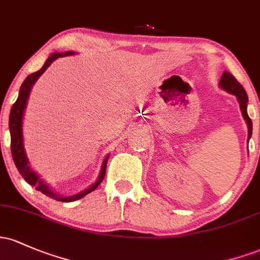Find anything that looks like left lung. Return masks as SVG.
I'll list each match as a JSON object with an SVG mask.
<instances>
[{"label":"left lung","instance_id":"obj_1","mask_svg":"<svg viewBox=\"0 0 260 260\" xmlns=\"http://www.w3.org/2000/svg\"><path fill=\"white\" fill-rule=\"evenodd\" d=\"M218 85L219 87L223 88L224 91L235 95L237 100H238L239 107H241V111H242V116L244 117V119H246L247 125H248V141H249V138L252 137V119L249 118V116H248L247 113L248 96H247L246 90H244L243 86L237 81L235 76H233L232 74L228 73V71H224V73L222 74Z\"/></svg>","mask_w":260,"mask_h":260}]
</instances>
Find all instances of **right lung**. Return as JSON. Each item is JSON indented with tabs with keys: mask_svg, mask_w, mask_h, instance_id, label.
<instances>
[{
	"mask_svg": "<svg viewBox=\"0 0 260 260\" xmlns=\"http://www.w3.org/2000/svg\"><path fill=\"white\" fill-rule=\"evenodd\" d=\"M75 54L74 51H65V53H53L49 58L47 59L45 64L43 65V68L41 70L36 71V73L30 74V75L27 76V79L24 80L23 84H22L21 88H19V95L17 101L14 102L12 108H11V113H10V132H11V153H12V158L14 164H16L17 169H18L19 174L24 178V180L28 182L29 185L36 187V190L41 191V192L47 195L48 198H51L54 200H58V201L61 202H71V201H76V200L84 198L86 196L87 193H90L91 191H93L96 187L101 184V181L104 180L105 174H106V167H107V160H108V155L105 158L104 162H102L101 167V172H100V175L98 178V180L93 182L90 187H87L86 190L81 191V192L76 193V195L73 196H62L56 193L55 191H53L45 184L44 181L39 178V175L36 172H33L32 168L29 167V161H28L27 155H25V150H24V145H23V129H22V123H23V115H24V110L25 106H27V101L28 98H29L30 90H32L34 82L38 80L39 76L47 70V68L53 62L55 59L61 58V56H68V55H73Z\"/></svg>",
	"mask_w": 260,
	"mask_h": 260,
	"instance_id": "add662e5",
	"label": "right lung"
}]
</instances>
